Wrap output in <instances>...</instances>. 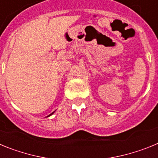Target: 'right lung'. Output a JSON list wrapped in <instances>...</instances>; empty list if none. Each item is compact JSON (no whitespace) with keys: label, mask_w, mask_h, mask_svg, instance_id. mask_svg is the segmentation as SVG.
Listing matches in <instances>:
<instances>
[{"label":"right lung","mask_w":158,"mask_h":158,"mask_svg":"<svg viewBox=\"0 0 158 158\" xmlns=\"http://www.w3.org/2000/svg\"><path fill=\"white\" fill-rule=\"evenodd\" d=\"M54 111H53V112H52V113H51V114H50V115H47V117H49V116H51V115H53V114H54Z\"/></svg>","instance_id":"obj_1"}]
</instances>
